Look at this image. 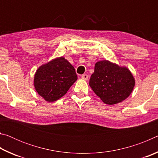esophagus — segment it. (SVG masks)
I'll use <instances>...</instances> for the list:
<instances>
[{"instance_id":"1","label":"esophagus","mask_w":158,"mask_h":158,"mask_svg":"<svg viewBox=\"0 0 158 158\" xmlns=\"http://www.w3.org/2000/svg\"><path fill=\"white\" fill-rule=\"evenodd\" d=\"M81 78L84 80H88L89 79V76L87 74H83V75H81Z\"/></svg>"}]
</instances>
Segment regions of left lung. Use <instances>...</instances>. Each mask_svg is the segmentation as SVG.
<instances>
[{
	"mask_svg": "<svg viewBox=\"0 0 158 158\" xmlns=\"http://www.w3.org/2000/svg\"><path fill=\"white\" fill-rule=\"evenodd\" d=\"M89 85L104 103L112 105L129 97L135 79L127 67L104 60L95 63Z\"/></svg>",
	"mask_w": 158,
	"mask_h": 158,
	"instance_id": "obj_1",
	"label": "left lung"
}]
</instances>
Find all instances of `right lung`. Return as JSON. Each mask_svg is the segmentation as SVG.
Here are the masks:
<instances>
[{
	"mask_svg": "<svg viewBox=\"0 0 158 158\" xmlns=\"http://www.w3.org/2000/svg\"><path fill=\"white\" fill-rule=\"evenodd\" d=\"M77 80L74 67L60 56L40 66L34 75L33 84L38 95L52 102L65 95Z\"/></svg>",
	"mask_w": 158,
	"mask_h": 158,
	"instance_id": "1",
	"label": "right lung"
}]
</instances>
